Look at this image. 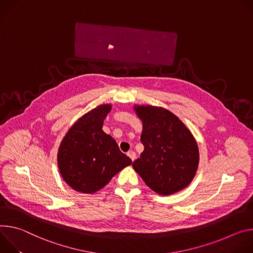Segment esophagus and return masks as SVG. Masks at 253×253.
Wrapping results in <instances>:
<instances>
[{"label":"esophagus","mask_w":253,"mask_h":253,"mask_svg":"<svg viewBox=\"0 0 253 253\" xmlns=\"http://www.w3.org/2000/svg\"><path fill=\"white\" fill-rule=\"evenodd\" d=\"M127 156L130 158V160H131L132 162L135 160V153H134V152H132V151L128 152V153H127Z\"/></svg>","instance_id":"1"}]
</instances>
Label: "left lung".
<instances>
[{
    "label": "left lung",
    "instance_id": "8db88e82",
    "mask_svg": "<svg viewBox=\"0 0 253 253\" xmlns=\"http://www.w3.org/2000/svg\"><path fill=\"white\" fill-rule=\"evenodd\" d=\"M143 122L144 152L132 163L134 171L148 187L160 195L186 188L199 165L197 143L187 126L163 107L134 105Z\"/></svg>",
    "mask_w": 253,
    "mask_h": 253
}]
</instances>
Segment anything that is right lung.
<instances>
[{"label": "right lung", "mask_w": 253, "mask_h": 253, "mask_svg": "<svg viewBox=\"0 0 253 253\" xmlns=\"http://www.w3.org/2000/svg\"><path fill=\"white\" fill-rule=\"evenodd\" d=\"M110 109V104H102L82 116L60 144L57 155L60 174L77 192L95 193L131 164L115 138L102 130Z\"/></svg>", "instance_id": "add662e5"}]
</instances>
